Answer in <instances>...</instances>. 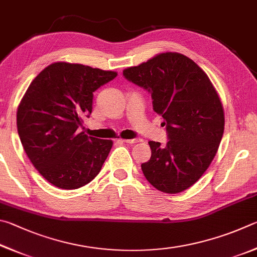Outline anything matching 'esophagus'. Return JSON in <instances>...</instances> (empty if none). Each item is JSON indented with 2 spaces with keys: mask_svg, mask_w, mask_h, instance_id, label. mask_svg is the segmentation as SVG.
<instances>
[{
  "mask_svg": "<svg viewBox=\"0 0 257 257\" xmlns=\"http://www.w3.org/2000/svg\"><path fill=\"white\" fill-rule=\"evenodd\" d=\"M124 143H127V145H134V143L141 142V139H125V140H121Z\"/></svg>",
  "mask_w": 257,
  "mask_h": 257,
  "instance_id": "34e87169",
  "label": "esophagus"
}]
</instances>
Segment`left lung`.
<instances>
[{"mask_svg":"<svg viewBox=\"0 0 257 257\" xmlns=\"http://www.w3.org/2000/svg\"><path fill=\"white\" fill-rule=\"evenodd\" d=\"M123 75L151 93L163 116L167 145L150 141L151 158L141 165L152 186L168 194L187 190L212 163L223 136V107L209 76L191 58L161 53Z\"/></svg>","mask_w":257,"mask_h":257,"instance_id":"1","label":"left lung"}]
</instances>
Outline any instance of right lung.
<instances>
[{
    "label": "right lung",
    "instance_id": "1",
    "mask_svg": "<svg viewBox=\"0 0 257 257\" xmlns=\"http://www.w3.org/2000/svg\"><path fill=\"white\" fill-rule=\"evenodd\" d=\"M116 75L57 62L27 89L17 111L18 134L31 164L54 186L75 190L100 172L112 141L78 133V128L91 114L93 92Z\"/></svg>",
    "mask_w": 257,
    "mask_h": 257
}]
</instances>
